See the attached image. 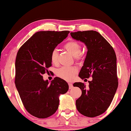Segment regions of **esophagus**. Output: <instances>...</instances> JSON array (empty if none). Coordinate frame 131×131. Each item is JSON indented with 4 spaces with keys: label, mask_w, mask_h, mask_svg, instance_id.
<instances>
[{
    "label": "esophagus",
    "mask_w": 131,
    "mask_h": 131,
    "mask_svg": "<svg viewBox=\"0 0 131 131\" xmlns=\"http://www.w3.org/2000/svg\"><path fill=\"white\" fill-rule=\"evenodd\" d=\"M69 89H71L73 88V85L72 83H69Z\"/></svg>",
    "instance_id": "34e87169"
}]
</instances>
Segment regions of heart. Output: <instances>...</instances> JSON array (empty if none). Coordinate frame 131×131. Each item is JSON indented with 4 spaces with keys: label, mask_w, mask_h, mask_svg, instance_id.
Returning a JSON list of instances; mask_svg holds the SVG:
<instances>
[{
    "label": "heart",
    "mask_w": 131,
    "mask_h": 131,
    "mask_svg": "<svg viewBox=\"0 0 131 131\" xmlns=\"http://www.w3.org/2000/svg\"><path fill=\"white\" fill-rule=\"evenodd\" d=\"M64 48L66 51L74 57L76 60L79 61L81 60V45L78 42L74 40L69 41L64 45ZM51 61L52 64H56L58 63V52L57 49H53L51 52ZM76 73V70L73 67H61L57 70L56 71V74L59 78L67 81L72 80Z\"/></svg>",
    "instance_id": "obj_1"
}]
</instances>
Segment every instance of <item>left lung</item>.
Wrapping results in <instances>:
<instances>
[{"label": "left lung", "mask_w": 131, "mask_h": 131, "mask_svg": "<svg viewBox=\"0 0 131 131\" xmlns=\"http://www.w3.org/2000/svg\"><path fill=\"white\" fill-rule=\"evenodd\" d=\"M75 40L84 43L88 52L79 76L82 79L92 77L89 88L82 82L74 86L82 91L76 101L80 113L89 117L101 115L110 106L118 87L116 55L113 48L98 32L94 30L71 32Z\"/></svg>", "instance_id": "1"}]
</instances>
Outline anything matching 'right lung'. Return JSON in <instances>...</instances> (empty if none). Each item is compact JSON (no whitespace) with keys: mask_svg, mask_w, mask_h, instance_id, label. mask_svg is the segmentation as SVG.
<instances>
[{"mask_svg":"<svg viewBox=\"0 0 131 131\" xmlns=\"http://www.w3.org/2000/svg\"><path fill=\"white\" fill-rule=\"evenodd\" d=\"M69 33L36 32L18 51L15 83L25 108L32 116L44 119L52 115L58 108L59 96L69 90L64 80L55 78L49 83L42 75L52 66L51 52Z\"/></svg>","mask_w":131,"mask_h":131,"instance_id":"obj_1","label":"right lung"}]
</instances>
